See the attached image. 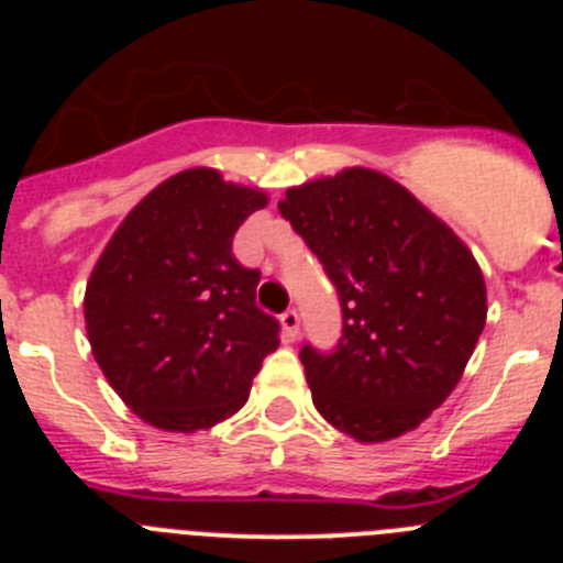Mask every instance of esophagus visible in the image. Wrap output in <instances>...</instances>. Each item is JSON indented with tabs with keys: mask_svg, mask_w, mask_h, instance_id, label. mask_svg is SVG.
I'll return each instance as SVG.
<instances>
[{
	"mask_svg": "<svg viewBox=\"0 0 563 563\" xmlns=\"http://www.w3.org/2000/svg\"><path fill=\"white\" fill-rule=\"evenodd\" d=\"M282 332H285V341H296L298 338V327H301V318H298L296 310H287L282 312Z\"/></svg>",
	"mask_w": 563,
	"mask_h": 563,
	"instance_id": "esophagus-1",
	"label": "esophagus"
}]
</instances>
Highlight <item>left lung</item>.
<instances>
[{"label": "left lung", "instance_id": "left-lung-1", "mask_svg": "<svg viewBox=\"0 0 563 563\" xmlns=\"http://www.w3.org/2000/svg\"><path fill=\"white\" fill-rule=\"evenodd\" d=\"M278 211L341 296L335 352L301 350L318 415L357 442L415 431L454 391L485 330L474 253L375 168L287 188Z\"/></svg>", "mask_w": 563, "mask_h": 563}]
</instances>
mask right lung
Masks as SVG:
<instances>
[{
  "instance_id": "1",
  "label": "right lung",
  "mask_w": 563,
  "mask_h": 563,
  "mask_svg": "<svg viewBox=\"0 0 563 563\" xmlns=\"http://www.w3.org/2000/svg\"><path fill=\"white\" fill-rule=\"evenodd\" d=\"M267 206L262 188L186 168L123 217L84 292L98 366L134 415L194 434L236 415L278 346L256 307L258 271L233 258V233Z\"/></svg>"
}]
</instances>
